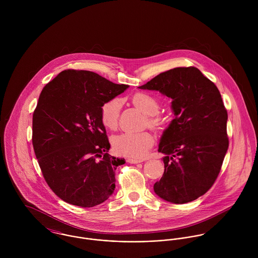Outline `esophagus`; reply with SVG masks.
I'll list each match as a JSON object with an SVG mask.
<instances>
[{
  "instance_id": "1",
  "label": "esophagus",
  "mask_w": 258,
  "mask_h": 258,
  "mask_svg": "<svg viewBox=\"0 0 258 258\" xmlns=\"http://www.w3.org/2000/svg\"><path fill=\"white\" fill-rule=\"evenodd\" d=\"M127 162L130 163V164H138V163L143 162V160H138V159H135V158H128Z\"/></svg>"
}]
</instances>
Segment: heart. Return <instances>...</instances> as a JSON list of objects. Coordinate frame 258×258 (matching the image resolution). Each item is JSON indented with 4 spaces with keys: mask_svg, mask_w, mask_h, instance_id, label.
<instances>
[{
    "mask_svg": "<svg viewBox=\"0 0 258 258\" xmlns=\"http://www.w3.org/2000/svg\"><path fill=\"white\" fill-rule=\"evenodd\" d=\"M132 102L139 110L148 115L147 124L149 127L155 130L162 128L164 119L157 114L159 111V103L154 96L144 92H139L133 95ZM120 109L121 102L117 98L111 99L102 105L101 122L107 129L112 130L116 128ZM153 144L154 138L148 132H125L115 136L112 140V146L117 154L138 159L143 158Z\"/></svg>",
    "mask_w": 258,
    "mask_h": 258,
    "instance_id": "1",
    "label": "heart"
}]
</instances>
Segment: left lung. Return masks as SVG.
Masks as SVG:
<instances>
[{"instance_id": "obj_1", "label": "left lung", "mask_w": 258, "mask_h": 258, "mask_svg": "<svg viewBox=\"0 0 258 258\" xmlns=\"http://www.w3.org/2000/svg\"><path fill=\"white\" fill-rule=\"evenodd\" d=\"M140 89L170 97L175 118L164 131L159 152L165 171L154 190L173 204L205 195L216 182L228 148L227 111L218 87L197 68H176L155 76Z\"/></svg>"}]
</instances>
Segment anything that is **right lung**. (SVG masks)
Here are the masks:
<instances>
[{
  "label": "right lung",
  "mask_w": 258,
  "mask_h": 258,
  "mask_svg": "<svg viewBox=\"0 0 258 258\" xmlns=\"http://www.w3.org/2000/svg\"><path fill=\"white\" fill-rule=\"evenodd\" d=\"M128 88L88 71H63L41 90L33 146L42 176L62 201L82 208L105 202L124 159L108 154L101 107Z\"/></svg>",
  "instance_id": "1"
}]
</instances>
